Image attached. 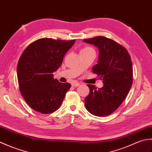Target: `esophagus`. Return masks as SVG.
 Listing matches in <instances>:
<instances>
[{
    "label": "esophagus",
    "mask_w": 152,
    "mask_h": 152,
    "mask_svg": "<svg viewBox=\"0 0 152 152\" xmlns=\"http://www.w3.org/2000/svg\"><path fill=\"white\" fill-rule=\"evenodd\" d=\"M72 86L73 87H78V86H80V83H78V82H74L72 83Z\"/></svg>",
    "instance_id": "obj_1"
}]
</instances>
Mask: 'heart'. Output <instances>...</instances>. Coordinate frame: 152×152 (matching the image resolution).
<instances>
[{"label":"heart","instance_id":"heart-1","mask_svg":"<svg viewBox=\"0 0 152 152\" xmlns=\"http://www.w3.org/2000/svg\"><path fill=\"white\" fill-rule=\"evenodd\" d=\"M94 51L93 48L90 47V46H85L81 51H80V53L81 52H88V51Z\"/></svg>","mask_w":152,"mask_h":152}]
</instances>
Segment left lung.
Wrapping results in <instances>:
<instances>
[{"label": "left lung", "instance_id": "left-lung-1", "mask_svg": "<svg viewBox=\"0 0 152 152\" xmlns=\"http://www.w3.org/2000/svg\"><path fill=\"white\" fill-rule=\"evenodd\" d=\"M99 48V62L93 68L104 86L96 89L88 84L89 93L85 99L88 111L96 116H106L115 112L124 102L133 83V66L126 48L104 37L84 39Z\"/></svg>", "mask_w": 152, "mask_h": 152}]
</instances>
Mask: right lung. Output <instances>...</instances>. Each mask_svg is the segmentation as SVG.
Wrapping results in <instances>:
<instances>
[{"instance_id": "1", "label": "right lung", "mask_w": 152, "mask_h": 152, "mask_svg": "<svg viewBox=\"0 0 152 152\" xmlns=\"http://www.w3.org/2000/svg\"><path fill=\"white\" fill-rule=\"evenodd\" d=\"M75 41L40 38L22 53L17 66L19 88L25 101L35 111L48 114L62 104L71 84L54 79L53 72L59 69Z\"/></svg>"}]
</instances>
